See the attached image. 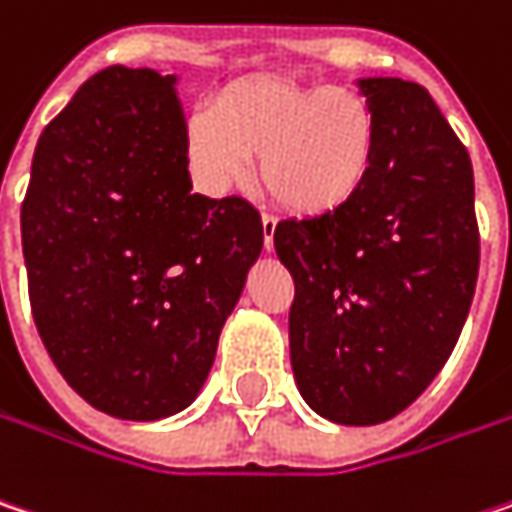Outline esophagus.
Returning a JSON list of instances; mask_svg holds the SVG:
<instances>
[{"label": "esophagus", "instance_id": "1", "mask_svg": "<svg viewBox=\"0 0 512 512\" xmlns=\"http://www.w3.org/2000/svg\"><path fill=\"white\" fill-rule=\"evenodd\" d=\"M260 223H263V246L272 249L275 246V226H278V220L272 214H260Z\"/></svg>", "mask_w": 512, "mask_h": 512}]
</instances>
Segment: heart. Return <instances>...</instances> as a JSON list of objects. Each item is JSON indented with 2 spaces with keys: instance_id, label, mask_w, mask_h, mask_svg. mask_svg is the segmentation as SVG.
Here are the masks:
<instances>
[{
  "instance_id": "1",
  "label": "heart",
  "mask_w": 512,
  "mask_h": 512,
  "mask_svg": "<svg viewBox=\"0 0 512 512\" xmlns=\"http://www.w3.org/2000/svg\"><path fill=\"white\" fill-rule=\"evenodd\" d=\"M194 162L214 185L237 182L257 156L263 191L301 217L339 211L371 176L376 118L342 86L255 77L228 86L188 127Z\"/></svg>"
}]
</instances>
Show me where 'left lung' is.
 Here are the masks:
<instances>
[{
	"label": "left lung",
	"instance_id": "8db88e82",
	"mask_svg": "<svg viewBox=\"0 0 512 512\" xmlns=\"http://www.w3.org/2000/svg\"><path fill=\"white\" fill-rule=\"evenodd\" d=\"M376 118L362 191L339 211L281 220L295 298L289 356L321 417L374 426L408 408L461 336L481 260L469 153L432 95L400 77L359 83Z\"/></svg>",
	"mask_w": 512,
	"mask_h": 512
}]
</instances>
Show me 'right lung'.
Listing matches in <instances>:
<instances>
[{"instance_id": "add662e5", "label": "right lung", "mask_w": 512, "mask_h": 512, "mask_svg": "<svg viewBox=\"0 0 512 512\" xmlns=\"http://www.w3.org/2000/svg\"><path fill=\"white\" fill-rule=\"evenodd\" d=\"M263 246L252 202L194 194L173 77L109 66L37 141L22 199L34 324L89 406L185 408Z\"/></svg>"}]
</instances>
